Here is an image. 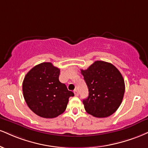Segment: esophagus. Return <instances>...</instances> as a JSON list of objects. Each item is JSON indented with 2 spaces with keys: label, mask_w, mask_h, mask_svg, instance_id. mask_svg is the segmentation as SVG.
I'll list each match as a JSON object with an SVG mask.
<instances>
[{
  "label": "esophagus",
  "mask_w": 148,
  "mask_h": 148,
  "mask_svg": "<svg viewBox=\"0 0 148 148\" xmlns=\"http://www.w3.org/2000/svg\"><path fill=\"white\" fill-rule=\"evenodd\" d=\"M74 95L75 96H76V97H77V96H79V92H78V90H74Z\"/></svg>",
  "instance_id": "1"
}]
</instances>
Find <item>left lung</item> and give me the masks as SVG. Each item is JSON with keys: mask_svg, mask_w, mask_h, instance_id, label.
<instances>
[{"mask_svg": "<svg viewBox=\"0 0 148 148\" xmlns=\"http://www.w3.org/2000/svg\"><path fill=\"white\" fill-rule=\"evenodd\" d=\"M81 72L89 91L88 97L83 101L85 111L97 118L114 113L125 93V83L119 69L112 63L97 60Z\"/></svg>", "mask_w": 148, "mask_h": 148, "instance_id": "obj_1", "label": "left lung"}]
</instances>
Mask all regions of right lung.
Returning a JSON list of instances; mask_svg holds the SVG:
<instances>
[{
	"instance_id": "obj_1",
	"label": "right lung",
	"mask_w": 148,
	"mask_h": 148,
	"mask_svg": "<svg viewBox=\"0 0 148 148\" xmlns=\"http://www.w3.org/2000/svg\"><path fill=\"white\" fill-rule=\"evenodd\" d=\"M60 69L51 63H42L31 69L23 82V92L30 110L39 116L52 119L66 109L72 92L58 79Z\"/></svg>"
}]
</instances>
